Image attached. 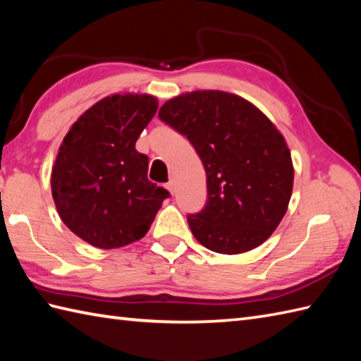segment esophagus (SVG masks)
<instances>
[{
  "instance_id": "1",
  "label": "esophagus",
  "mask_w": 361,
  "mask_h": 361,
  "mask_svg": "<svg viewBox=\"0 0 361 361\" xmlns=\"http://www.w3.org/2000/svg\"><path fill=\"white\" fill-rule=\"evenodd\" d=\"M166 188H167V190H169V192H171V194H173V192H175V183H173V180H171V181H169V183H167V185H166Z\"/></svg>"
}]
</instances>
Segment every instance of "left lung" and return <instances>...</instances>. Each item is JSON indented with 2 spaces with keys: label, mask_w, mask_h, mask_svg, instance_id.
<instances>
[{
  "label": "left lung",
  "mask_w": 361,
  "mask_h": 361,
  "mask_svg": "<svg viewBox=\"0 0 361 361\" xmlns=\"http://www.w3.org/2000/svg\"><path fill=\"white\" fill-rule=\"evenodd\" d=\"M159 119L186 136L206 171L204 208L188 224L203 247L239 255L264 243L293 189V164L283 136L243 97L192 91L167 101Z\"/></svg>",
  "instance_id": "8db88e82"
}]
</instances>
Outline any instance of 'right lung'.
I'll list each match as a JSON object with an SVG mask.
<instances>
[{"label": "right lung", "instance_id": "right-lung-1", "mask_svg": "<svg viewBox=\"0 0 361 361\" xmlns=\"http://www.w3.org/2000/svg\"><path fill=\"white\" fill-rule=\"evenodd\" d=\"M147 94H113L74 122L51 175L60 219L80 239L111 250L142 239L169 190L147 178L149 158L135 149L155 116Z\"/></svg>", "mask_w": 361, "mask_h": 361}]
</instances>
